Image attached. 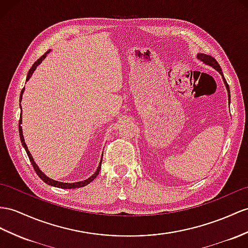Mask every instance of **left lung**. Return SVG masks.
Segmentation results:
<instances>
[{"label": "left lung", "instance_id": "8db88e82", "mask_svg": "<svg viewBox=\"0 0 248 248\" xmlns=\"http://www.w3.org/2000/svg\"><path fill=\"white\" fill-rule=\"evenodd\" d=\"M197 58H198L199 60H200V61H202L203 63H205V64H206V65H209V66H211V67L215 68L217 71H219V72H220V75L222 76L223 81H224L225 87H226V89H227V93H228V100H229V103H231V92H229V86H228V84H227V82H226V80H225V78L223 77V72H222V69H221V67H220L219 63L216 61V59H215V58H213V57L208 56V54H204V53H198Z\"/></svg>", "mask_w": 248, "mask_h": 248}]
</instances>
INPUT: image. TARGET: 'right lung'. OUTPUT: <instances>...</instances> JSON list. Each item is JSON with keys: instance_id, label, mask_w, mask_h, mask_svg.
Instances as JSON below:
<instances>
[{"instance_id": "right-lung-1", "label": "right lung", "mask_w": 248, "mask_h": 248, "mask_svg": "<svg viewBox=\"0 0 248 248\" xmlns=\"http://www.w3.org/2000/svg\"><path fill=\"white\" fill-rule=\"evenodd\" d=\"M49 51H50V50H48L47 52H45V53L43 54V56H42L39 60H37V61H35V62L33 63L32 67L30 68V69H29V71H28V75H27V78H26V81H28L29 78H31V76H32V74H33V71L35 70V68H37V66H38V65H40V64L42 63V61H43V60L46 58V54H47L48 52H49ZM24 89H25V88H23V89H22L21 94H20V103H21V101H22V95H23V93H24ZM21 109H22V108H21ZM21 124H22V112H21L20 121H19V132H20V139H21L22 145H23V147L25 148V150H26L28 158H29L30 162H31V164H32V166H33V168H34L35 172H37V174H38V176L41 178V180H43L46 184H48V185H51V186H54V187H59V188H65V189L78 188V187L86 186V185H87V184H89L90 182H93V181L96 178V176H98V174H99L100 170H101V164H102V159H103V155H102V158H101L100 164H99V166H98V170H95V172L93 174L92 177H89L88 179L84 180V181H80V182H76V183H64V182H59V181L52 180V179H50L49 177H47L46 174H45V173H43V171H42V170H40V168L38 167V165L35 164V162H34V160H33V158H32L31 154H30V152L28 150L27 145H26L25 141H24V137H23V131H22V126H21Z\"/></svg>"}]
</instances>
